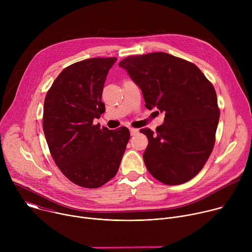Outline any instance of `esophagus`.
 I'll list each match as a JSON object with an SVG mask.
<instances>
[{"label":"esophagus","instance_id":"34e87169","mask_svg":"<svg viewBox=\"0 0 252 252\" xmlns=\"http://www.w3.org/2000/svg\"><path fill=\"white\" fill-rule=\"evenodd\" d=\"M129 132H130V135H135V134L138 133V129H137V128L130 127V128H129Z\"/></svg>","mask_w":252,"mask_h":252}]
</instances>
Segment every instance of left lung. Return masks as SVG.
<instances>
[{
	"label": "left lung",
	"instance_id": "1",
	"mask_svg": "<svg viewBox=\"0 0 252 252\" xmlns=\"http://www.w3.org/2000/svg\"><path fill=\"white\" fill-rule=\"evenodd\" d=\"M119 65L140 88L149 110L165 118L156 131L142 128L149 139L143 160L164 185H182L207 161L220 121L217 93L192 63L166 53L129 56Z\"/></svg>",
	"mask_w": 252,
	"mask_h": 252
}]
</instances>
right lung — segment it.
Here are the masks:
<instances>
[{
    "mask_svg": "<svg viewBox=\"0 0 252 252\" xmlns=\"http://www.w3.org/2000/svg\"><path fill=\"white\" fill-rule=\"evenodd\" d=\"M117 58H93L63 68L48 91L43 127L50 153L71 183L96 189L117 174L129 130L94 125L104 113L101 94Z\"/></svg>",
    "mask_w": 252,
    "mask_h": 252,
    "instance_id": "right-lung-1",
    "label": "right lung"
}]
</instances>
